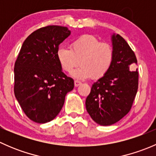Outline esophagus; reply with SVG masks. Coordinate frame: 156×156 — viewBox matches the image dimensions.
I'll return each mask as SVG.
<instances>
[{"instance_id":"34e87169","label":"esophagus","mask_w":156,"mask_h":156,"mask_svg":"<svg viewBox=\"0 0 156 156\" xmlns=\"http://www.w3.org/2000/svg\"><path fill=\"white\" fill-rule=\"evenodd\" d=\"M74 83H75V87H78V86L80 85V84H81V81H74Z\"/></svg>"}]
</instances>
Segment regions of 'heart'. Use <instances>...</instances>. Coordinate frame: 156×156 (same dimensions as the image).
<instances>
[{
	"instance_id": "obj_1",
	"label": "heart",
	"mask_w": 156,
	"mask_h": 156,
	"mask_svg": "<svg viewBox=\"0 0 156 156\" xmlns=\"http://www.w3.org/2000/svg\"><path fill=\"white\" fill-rule=\"evenodd\" d=\"M56 58L61 69L67 73H71L81 64V66L72 73L74 78L83 80L92 77L99 79L111 69L115 53L109 44L100 42L91 34H84L72 42L71 49L59 47L56 50Z\"/></svg>"
}]
</instances>
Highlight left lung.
<instances>
[{"label":"left lung","instance_id":"8db88e82","mask_svg":"<svg viewBox=\"0 0 156 156\" xmlns=\"http://www.w3.org/2000/svg\"><path fill=\"white\" fill-rule=\"evenodd\" d=\"M115 59L109 72L94 83L86 99V109L98 125L116 123L131 108L138 89V74L130 71L137 64L136 56L119 34L112 35Z\"/></svg>","mask_w":156,"mask_h":156}]
</instances>
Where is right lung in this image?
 I'll return each mask as SVG.
<instances>
[{"instance_id": "add662e5", "label": "right lung", "mask_w": 156, "mask_h": 156, "mask_svg": "<svg viewBox=\"0 0 156 156\" xmlns=\"http://www.w3.org/2000/svg\"><path fill=\"white\" fill-rule=\"evenodd\" d=\"M71 34L67 27L48 26L25 40L14 66V94L31 121L47 123L63 106L74 81L62 72L56 58L59 44Z\"/></svg>"}]
</instances>
